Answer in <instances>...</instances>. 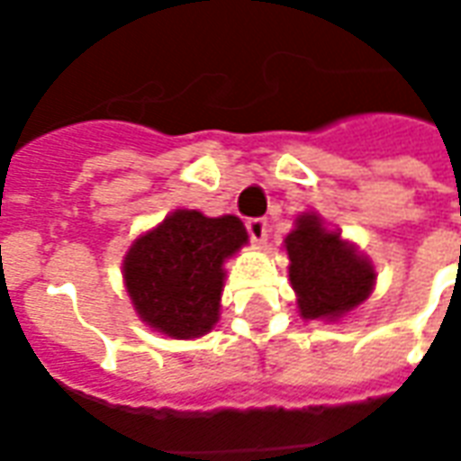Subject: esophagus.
<instances>
[{
  "label": "esophagus",
  "mask_w": 461,
  "mask_h": 461,
  "mask_svg": "<svg viewBox=\"0 0 461 461\" xmlns=\"http://www.w3.org/2000/svg\"><path fill=\"white\" fill-rule=\"evenodd\" d=\"M247 231H249V237L254 244H264V241H267L269 224H267V220H261V217H254V220L247 221Z\"/></svg>",
  "instance_id": "obj_1"
}]
</instances>
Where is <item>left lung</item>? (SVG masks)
Returning <instances> with one entry per match:
<instances>
[{
	"mask_svg": "<svg viewBox=\"0 0 461 461\" xmlns=\"http://www.w3.org/2000/svg\"><path fill=\"white\" fill-rule=\"evenodd\" d=\"M284 249L301 319L339 321L363 306L375 289L373 261L316 212H301Z\"/></svg>",
	"mask_w": 461,
	"mask_h": 461,
	"instance_id": "8db88e82",
	"label": "left lung"
}]
</instances>
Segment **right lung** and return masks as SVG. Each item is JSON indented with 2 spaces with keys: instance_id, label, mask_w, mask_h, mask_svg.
Listing matches in <instances>:
<instances>
[{
  "instance_id": "add662e5",
  "label": "right lung",
  "mask_w": 461,
  "mask_h": 461,
  "mask_svg": "<svg viewBox=\"0 0 461 461\" xmlns=\"http://www.w3.org/2000/svg\"><path fill=\"white\" fill-rule=\"evenodd\" d=\"M249 244L240 217L175 210L122 257V284L138 319L167 339L190 340L220 321L224 261Z\"/></svg>"
}]
</instances>
